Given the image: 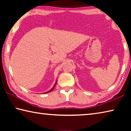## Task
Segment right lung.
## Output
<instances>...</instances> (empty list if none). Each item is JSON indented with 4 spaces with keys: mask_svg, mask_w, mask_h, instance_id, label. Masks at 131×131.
Instances as JSON below:
<instances>
[{
    "mask_svg": "<svg viewBox=\"0 0 131 131\" xmlns=\"http://www.w3.org/2000/svg\"><path fill=\"white\" fill-rule=\"evenodd\" d=\"M57 81H56V82H55V85H54V87H53L52 88V89H51V90H50V91H48V92H45V93H46H46H48V92H51V91H52L53 90H54V88L55 87V86H56V84H57ZM45 93H44V94H45Z\"/></svg>",
    "mask_w": 131,
    "mask_h": 131,
    "instance_id": "right-lung-1",
    "label": "right lung"
}]
</instances>
